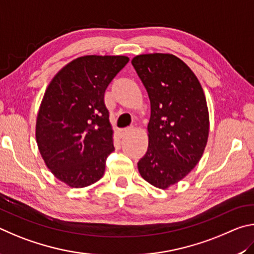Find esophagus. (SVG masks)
Returning <instances> with one entry per match:
<instances>
[{"label":"esophagus","mask_w":254,"mask_h":254,"mask_svg":"<svg viewBox=\"0 0 254 254\" xmlns=\"http://www.w3.org/2000/svg\"><path fill=\"white\" fill-rule=\"evenodd\" d=\"M128 131H129L128 129H118L117 135L120 137V138H124V137L128 134Z\"/></svg>","instance_id":"1"}]
</instances>
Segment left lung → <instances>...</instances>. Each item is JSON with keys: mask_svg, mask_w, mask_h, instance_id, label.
<instances>
[{"mask_svg": "<svg viewBox=\"0 0 254 254\" xmlns=\"http://www.w3.org/2000/svg\"><path fill=\"white\" fill-rule=\"evenodd\" d=\"M131 64L147 90L148 148L140 176L161 190L175 185L197 165L206 147L210 117L201 82L171 53H145Z\"/></svg>", "mask_w": 254, "mask_h": 254, "instance_id": "8db88e82", "label": "left lung"}]
</instances>
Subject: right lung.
I'll return each instance as SVG.
<instances>
[{
    "instance_id": "add662e5",
    "label": "right lung",
    "mask_w": 254,
    "mask_h": 254,
    "mask_svg": "<svg viewBox=\"0 0 254 254\" xmlns=\"http://www.w3.org/2000/svg\"><path fill=\"white\" fill-rule=\"evenodd\" d=\"M129 58L83 56L56 73L44 92L35 139L47 167L74 189L95 184L105 174L114 130L104 96Z\"/></svg>"
}]
</instances>
